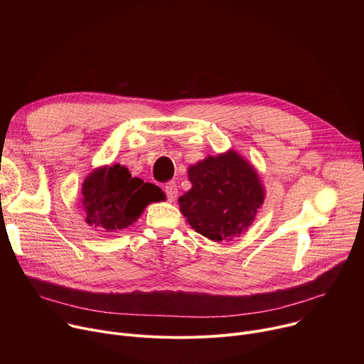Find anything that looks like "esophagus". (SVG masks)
Segmentation results:
<instances>
[{"instance_id": "1", "label": "esophagus", "mask_w": 364, "mask_h": 364, "mask_svg": "<svg viewBox=\"0 0 364 364\" xmlns=\"http://www.w3.org/2000/svg\"><path fill=\"white\" fill-rule=\"evenodd\" d=\"M164 191L167 194V200L168 201H174L177 198L178 191H177V186L174 183H167L166 187H164Z\"/></svg>"}]
</instances>
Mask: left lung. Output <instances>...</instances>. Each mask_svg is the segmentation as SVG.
I'll return each instance as SVG.
<instances>
[{
	"label": "left lung",
	"instance_id": "left-lung-1",
	"mask_svg": "<svg viewBox=\"0 0 364 364\" xmlns=\"http://www.w3.org/2000/svg\"><path fill=\"white\" fill-rule=\"evenodd\" d=\"M191 188L180 198L188 225L213 242H229L255 222L267 191L256 168L235 149L188 167Z\"/></svg>",
	"mask_w": 364,
	"mask_h": 364
}]
</instances>
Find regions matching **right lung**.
Returning <instances> with one entry per match:
<instances>
[{"label": "right lung", "mask_w": 364, "mask_h": 364, "mask_svg": "<svg viewBox=\"0 0 364 364\" xmlns=\"http://www.w3.org/2000/svg\"><path fill=\"white\" fill-rule=\"evenodd\" d=\"M164 198L159 186L132 177L121 164L95 168L82 184L86 223L108 233L134 225L148 204Z\"/></svg>", "instance_id": "right-lung-1"}]
</instances>
